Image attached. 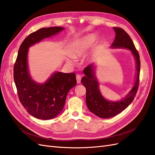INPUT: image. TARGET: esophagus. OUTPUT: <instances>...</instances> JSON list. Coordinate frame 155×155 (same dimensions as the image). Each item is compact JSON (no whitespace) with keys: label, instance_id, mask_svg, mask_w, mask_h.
Masks as SVG:
<instances>
[{"label":"esophagus","instance_id":"34e87169","mask_svg":"<svg viewBox=\"0 0 155 155\" xmlns=\"http://www.w3.org/2000/svg\"><path fill=\"white\" fill-rule=\"evenodd\" d=\"M76 79H77V83H81V77L80 75H77L76 76Z\"/></svg>","mask_w":155,"mask_h":155}]
</instances>
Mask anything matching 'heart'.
Instances as JSON below:
<instances>
[{
  "label": "heart",
  "mask_w": 155,
  "mask_h": 155,
  "mask_svg": "<svg viewBox=\"0 0 155 155\" xmlns=\"http://www.w3.org/2000/svg\"><path fill=\"white\" fill-rule=\"evenodd\" d=\"M96 39L97 35L91 34L75 42L70 51L72 57L67 58L66 60L67 63L69 64H74V58H77L81 56L89 48L91 47Z\"/></svg>",
  "instance_id": "heart-1"
}]
</instances>
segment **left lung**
<instances>
[{
  "mask_svg": "<svg viewBox=\"0 0 155 155\" xmlns=\"http://www.w3.org/2000/svg\"><path fill=\"white\" fill-rule=\"evenodd\" d=\"M116 33L115 39L111 45L112 48H125L129 50L134 56L136 62L135 81L134 85L127 95L122 100L116 101L107 100L103 96L99 88V82L95 74L94 64H91L83 70L85 75L81 79V83L86 88V104L88 110L101 118H109L116 116L125 110L137 94L139 85L140 71V55L130 36L120 28L114 27Z\"/></svg>",
  "mask_w": 155,
  "mask_h": 155,
  "instance_id": "8db88e82",
  "label": "left lung"
}]
</instances>
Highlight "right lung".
Masks as SVG:
<instances>
[{
  "instance_id": "obj_1",
  "label": "right lung",
  "mask_w": 155,
  "mask_h": 155,
  "mask_svg": "<svg viewBox=\"0 0 155 155\" xmlns=\"http://www.w3.org/2000/svg\"><path fill=\"white\" fill-rule=\"evenodd\" d=\"M64 29L59 26L41 28L26 37L18 49L13 68L14 81L21 104L36 118L46 120L58 116L68 92L77 83L74 73L55 72L45 83H38L33 80L29 72L28 54L30 46Z\"/></svg>"
}]
</instances>
